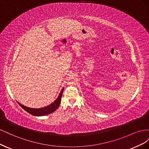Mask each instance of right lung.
Listing matches in <instances>:
<instances>
[{"label": "right lung", "mask_w": 149, "mask_h": 149, "mask_svg": "<svg viewBox=\"0 0 149 149\" xmlns=\"http://www.w3.org/2000/svg\"><path fill=\"white\" fill-rule=\"evenodd\" d=\"M64 88H63L61 89V91L59 94V96L58 97L56 100L54 101L52 104H51L50 105H49L47 107H44L42 108H40V109H34V108H30L28 107H26L24 105L21 104L19 102V104L23 108V109L26 111L27 112H29V114L35 116H45L49 114H51L54 111H55L57 109L58 106H60V104L61 102V96H62V94Z\"/></svg>", "instance_id": "1"}]
</instances>
